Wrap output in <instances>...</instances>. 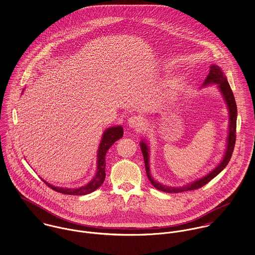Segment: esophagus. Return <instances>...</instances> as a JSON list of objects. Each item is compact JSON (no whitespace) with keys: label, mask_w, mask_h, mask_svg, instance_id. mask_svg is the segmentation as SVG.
I'll return each mask as SVG.
<instances>
[{"label":"esophagus","mask_w":255,"mask_h":255,"mask_svg":"<svg viewBox=\"0 0 255 255\" xmlns=\"http://www.w3.org/2000/svg\"><path fill=\"white\" fill-rule=\"evenodd\" d=\"M128 124H129V126H130L131 128L140 129L141 126L143 125V122H142V119H141L140 116L134 115V116L129 117V119H128Z\"/></svg>","instance_id":"34e87169"}]
</instances>
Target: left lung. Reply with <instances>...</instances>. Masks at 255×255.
Wrapping results in <instances>:
<instances>
[{
    "instance_id": "1",
    "label": "left lung",
    "mask_w": 255,
    "mask_h": 255,
    "mask_svg": "<svg viewBox=\"0 0 255 255\" xmlns=\"http://www.w3.org/2000/svg\"><path fill=\"white\" fill-rule=\"evenodd\" d=\"M209 84H216L218 86L225 102H226L227 108L229 111V135L227 138V147L224 157L222 161L218 164L217 167H215L210 173L205 175L204 177L198 179L195 182H192L188 185L182 186V187H168L164 186L156 181L153 180L149 173V163H148V158H149V149L146 141H141L140 145H141V152L143 156V161L145 165V172L147 175L148 180L150 183L153 185V187L161 192L165 193H182V192H187V191H193L201 188L202 186L206 185L209 181H211L214 177H216L222 170L224 169L229 163L233 150L235 147V142H236V128H237V105L235 101L234 94L232 92V89L229 85L227 81L226 76L224 75L223 71L218 65L212 64L210 65V70L209 73L203 83V86L209 85Z\"/></svg>"
}]
</instances>
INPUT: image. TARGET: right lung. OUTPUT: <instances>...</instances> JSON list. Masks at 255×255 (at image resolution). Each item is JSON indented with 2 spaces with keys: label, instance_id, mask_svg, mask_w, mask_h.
Returning a JSON list of instances; mask_svg holds the SVG:
<instances>
[{
  "label": "right lung",
  "instance_id": "right-lung-1",
  "mask_svg": "<svg viewBox=\"0 0 255 255\" xmlns=\"http://www.w3.org/2000/svg\"><path fill=\"white\" fill-rule=\"evenodd\" d=\"M123 136V128L122 126H115L108 128L102 137V141L100 142L99 149H98V161H97V172L94 178L83 187L76 188V189H69V188H59L51 185L50 183L43 180L47 186L51 189L56 191L57 193L64 194V195H73V196H84L93 193L98 188L102 186L106 179V154L109 148L114 144L115 141L121 139Z\"/></svg>",
  "mask_w": 255,
  "mask_h": 255
}]
</instances>
